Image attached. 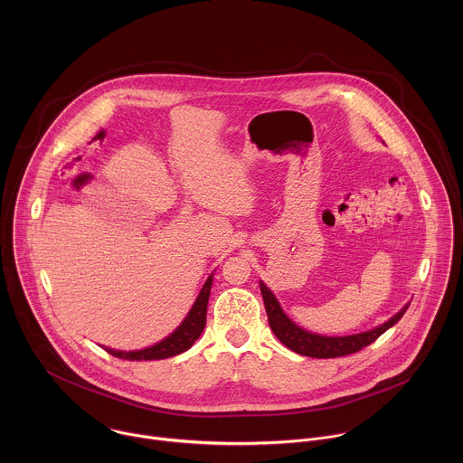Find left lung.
<instances>
[{"instance_id": "obj_1", "label": "left lung", "mask_w": 463, "mask_h": 463, "mask_svg": "<svg viewBox=\"0 0 463 463\" xmlns=\"http://www.w3.org/2000/svg\"><path fill=\"white\" fill-rule=\"evenodd\" d=\"M260 290H262V298H264L269 326L278 336V340L283 345H287L288 349H292L294 353L312 356V358H336V356H345V354L364 349L365 345L373 344L380 335H383L389 328H392L410 307V303L404 305L394 317H391L387 323H383L382 326H378L374 330L364 331L358 335H347V336H325V335L303 330L296 323H292L283 314L278 299L265 287L264 281H260Z\"/></svg>"}]
</instances>
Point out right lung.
Segmentation results:
<instances>
[{"mask_svg":"<svg viewBox=\"0 0 463 463\" xmlns=\"http://www.w3.org/2000/svg\"><path fill=\"white\" fill-rule=\"evenodd\" d=\"M212 278L213 276H208V279L204 281V285L199 292L198 299L194 301L189 316L169 336L156 342L155 345H149V347L138 349V351H116V349H110V347H105V349L116 358L137 360V362L164 360V358H169V356H175V354H180V353L187 351L198 340L201 331L206 325V307H208V298H210V288H212Z\"/></svg>","mask_w":463,"mask_h":463,"instance_id":"obj_1","label":"right lung"}]
</instances>
